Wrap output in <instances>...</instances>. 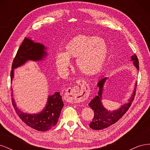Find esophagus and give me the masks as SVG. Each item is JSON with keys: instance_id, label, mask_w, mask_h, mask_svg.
I'll return each mask as SVG.
<instances>
[{"instance_id": "esophagus-1", "label": "esophagus", "mask_w": 150, "mask_h": 150, "mask_svg": "<svg viewBox=\"0 0 150 150\" xmlns=\"http://www.w3.org/2000/svg\"><path fill=\"white\" fill-rule=\"evenodd\" d=\"M77 84L81 86H74L69 88L66 90V97L67 100L71 103H78L85 101L88 98L89 94L88 84L84 80L80 79L77 81Z\"/></svg>"}]
</instances>
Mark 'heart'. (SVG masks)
<instances>
[{"mask_svg": "<svg viewBox=\"0 0 150 150\" xmlns=\"http://www.w3.org/2000/svg\"><path fill=\"white\" fill-rule=\"evenodd\" d=\"M64 49L65 52H57L54 58L57 69L62 73H66L70 67V58H76V66L83 74H96L102 69L108 53L103 39L83 34L70 39Z\"/></svg>", "mask_w": 150, "mask_h": 150, "instance_id": "b5f03b06", "label": "heart"}]
</instances>
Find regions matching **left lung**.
<instances>
[{"mask_svg":"<svg viewBox=\"0 0 150 150\" xmlns=\"http://www.w3.org/2000/svg\"><path fill=\"white\" fill-rule=\"evenodd\" d=\"M131 60L132 61L134 66L138 70L139 62L137 56L134 54L133 56L131 57ZM107 79V78H103L99 81L97 84L98 87L99 88L98 94L89 103V107L91 108L94 112V116L92 121L89 124V127L93 129H103L115 124L116 122L121 118L122 116L128 110L135 96L137 82H136L134 84L133 92L131 94L130 98L128 99V101L123 104H121L120 107L117 108V110L112 111L108 110L103 106L102 103L104 86Z\"/></svg>","mask_w":150,"mask_h":150,"instance_id":"left-lung-1","label":"left lung"}]
</instances>
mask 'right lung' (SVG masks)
<instances>
[{
    "label": "right lung",
    "instance_id": "add662e5",
    "mask_svg": "<svg viewBox=\"0 0 150 150\" xmlns=\"http://www.w3.org/2000/svg\"><path fill=\"white\" fill-rule=\"evenodd\" d=\"M47 50V48L44 44L34 42L30 38H25L18 49L12 63L11 72V83L14 78V69L24 65L29 61L34 62L44 61L48 56ZM12 96H13V94ZM12 102L16 112L20 118L27 125L40 131H47L56 125L61 110L64 106L59 92H55L52 95H48L46 106L41 111L38 113L30 114L22 112L17 106L13 97Z\"/></svg>",
    "mask_w": 150,
    "mask_h": 150
}]
</instances>
